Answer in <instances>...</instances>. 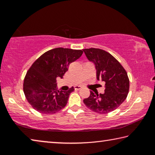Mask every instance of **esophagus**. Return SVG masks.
Returning a JSON list of instances; mask_svg holds the SVG:
<instances>
[{"label":"esophagus","instance_id":"1","mask_svg":"<svg viewBox=\"0 0 155 155\" xmlns=\"http://www.w3.org/2000/svg\"><path fill=\"white\" fill-rule=\"evenodd\" d=\"M81 88H82V86H81V85H77L74 87V89L77 90H80V89H81Z\"/></svg>","mask_w":155,"mask_h":155}]
</instances>
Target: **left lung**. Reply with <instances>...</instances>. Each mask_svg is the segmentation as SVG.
I'll return each mask as SVG.
<instances>
[{"label": "left lung", "instance_id": "obj_1", "mask_svg": "<svg viewBox=\"0 0 155 155\" xmlns=\"http://www.w3.org/2000/svg\"><path fill=\"white\" fill-rule=\"evenodd\" d=\"M83 51L90 61L94 63L97 80L105 83L104 94H94L83 100L86 107L100 114L114 111L127 98L129 90L127 72L120 62L111 54L99 48H86Z\"/></svg>", "mask_w": 155, "mask_h": 155}]
</instances>
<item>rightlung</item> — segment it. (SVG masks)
I'll return each instance as SVG.
<instances>
[{
  "instance_id": "obj_1",
  "label": "right lung",
  "mask_w": 155,
  "mask_h": 155,
  "mask_svg": "<svg viewBox=\"0 0 155 155\" xmlns=\"http://www.w3.org/2000/svg\"><path fill=\"white\" fill-rule=\"evenodd\" d=\"M83 51L56 48L47 51L33 63L25 76L23 90L34 109L51 115L64 109L73 87L58 90L57 78H63L69 65L82 55Z\"/></svg>"
}]
</instances>
